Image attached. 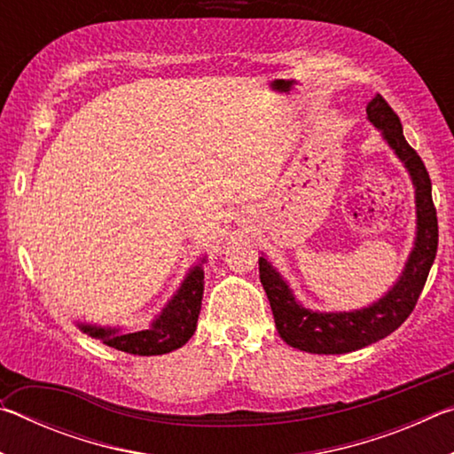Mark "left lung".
<instances>
[{"label":"left lung","mask_w":454,"mask_h":454,"mask_svg":"<svg viewBox=\"0 0 454 454\" xmlns=\"http://www.w3.org/2000/svg\"><path fill=\"white\" fill-rule=\"evenodd\" d=\"M366 114L371 124L380 129L384 140L411 174L417 200V238L395 286L380 301L352 312H314L304 309L296 302L288 282L276 272V268L264 256L258 260L260 282L270 301L280 338L290 347L312 355H344L395 333L417 306L439 246L433 186L420 156L404 140L401 120L380 94L368 102Z\"/></svg>","instance_id":"obj_1"}]
</instances>
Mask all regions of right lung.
Returning <instances> with one entry per match:
<instances>
[{
  "label": "right lung",
  "instance_id": "obj_1",
  "mask_svg": "<svg viewBox=\"0 0 454 454\" xmlns=\"http://www.w3.org/2000/svg\"><path fill=\"white\" fill-rule=\"evenodd\" d=\"M204 262V260H202ZM204 294V270L202 264L194 266L184 278L182 286L176 290L172 301H168L160 317L148 328L124 333L120 328H106L96 325H83L78 322V328L98 338L107 347L129 352L137 356L166 355L186 344L196 330L198 314L202 309Z\"/></svg>",
  "mask_w": 454,
  "mask_h": 454
}]
</instances>
